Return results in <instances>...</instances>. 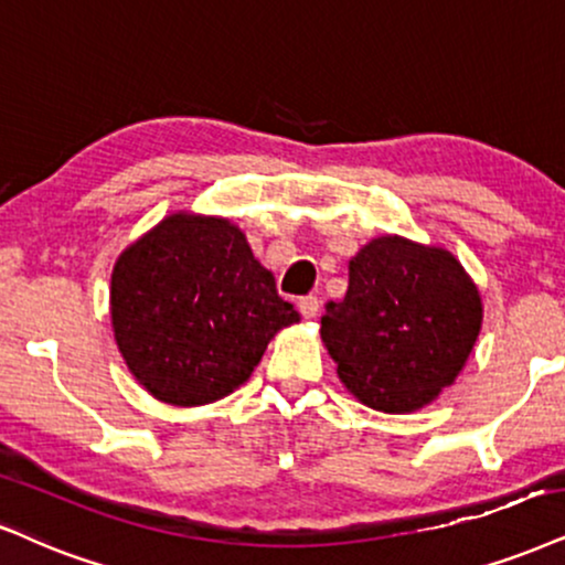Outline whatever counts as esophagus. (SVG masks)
Wrapping results in <instances>:
<instances>
[{"instance_id":"34e87169","label":"esophagus","mask_w":565,"mask_h":565,"mask_svg":"<svg viewBox=\"0 0 565 565\" xmlns=\"http://www.w3.org/2000/svg\"><path fill=\"white\" fill-rule=\"evenodd\" d=\"M298 309H301V315L306 319L317 317L319 315V298L317 296H303L301 301H298Z\"/></svg>"}]
</instances>
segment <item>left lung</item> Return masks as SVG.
Returning <instances> with one entry per match:
<instances>
[{"mask_svg": "<svg viewBox=\"0 0 565 565\" xmlns=\"http://www.w3.org/2000/svg\"><path fill=\"white\" fill-rule=\"evenodd\" d=\"M482 327V301L448 250L398 235L366 243L348 294L324 306L322 340L366 406L406 414L452 385Z\"/></svg>", "mask_w": 565, "mask_h": 565, "instance_id": "8db88e82", "label": "left lung"}]
</instances>
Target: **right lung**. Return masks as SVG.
Segmentation results:
<instances>
[{"label":"right lung","instance_id":"1","mask_svg":"<svg viewBox=\"0 0 565 565\" xmlns=\"http://www.w3.org/2000/svg\"><path fill=\"white\" fill-rule=\"evenodd\" d=\"M115 340L134 377L172 406L243 385L277 330L298 322L246 235L220 217L172 214L113 271Z\"/></svg>","mask_w":565,"mask_h":565}]
</instances>
